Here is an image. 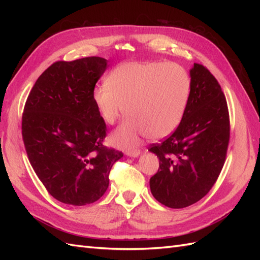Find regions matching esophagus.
<instances>
[{
    "mask_svg": "<svg viewBox=\"0 0 260 260\" xmlns=\"http://www.w3.org/2000/svg\"><path fill=\"white\" fill-rule=\"evenodd\" d=\"M141 154L140 150H132V151H127L126 152V155L127 156H131V157H137Z\"/></svg>",
    "mask_w": 260,
    "mask_h": 260,
    "instance_id": "esophagus-1",
    "label": "esophagus"
}]
</instances>
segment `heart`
<instances>
[{
    "instance_id": "1",
    "label": "heart",
    "mask_w": 260,
    "mask_h": 260,
    "mask_svg": "<svg viewBox=\"0 0 260 260\" xmlns=\"http://www.w3.org/2000/svg\"><path fill=\"white\" fill-rule=\"evenodd\" d=\"M191 78L180 64L129 61L117 66L107 82L92 90V101L105 123L128 115L113 135L115 144L134 145L143 135L161 140L172 134L183 117Z\"/></svg>"
}]
</instances>
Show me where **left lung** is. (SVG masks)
<instances>
[{"instance_id":"obj_1","label":"left lung","mask_w":260,"mask_h":260,"mask_svg":"<svg viewBox=\"0 0 260 260\" xmlns=\"http://www.w3.org/2000/svg\"><path fill=\"white\" fill-rule=\"evenodd\" d=\"M191 92L180 125L150 152L159 169L150 179L153 197L172 209L189 207L207 194L224 164L230 136L227 101L202 64L190 69Z\"/></svg>"}]
</instances>
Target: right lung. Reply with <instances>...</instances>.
I'll return each instance as SVG.
<instances>
[{"label": "right lung", "mask_w": 260, "mask_h": 260, "mask_svg": "<svg viewBox=\"0 0 260 260\" xmlns=\"http://www.w3.org/2000/svg\"><path fill=\"white\" fill-rule=\"evenodd\" d=\"M107 60L88 57L57 61L31 89L22 116L29 161L58 201L86 206L101 199L109 172L123 153L103 145L106 124L92 101Z\"/></svg>", "instance_id": "right-lung-1"}]
</instances>
